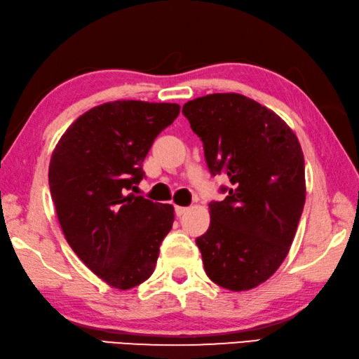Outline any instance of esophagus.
<instances>
[{"instance_id": "obj_1", "label": "esophagus", "mask_w": 359, "mask_h": 359, "mask_svg": "<svg viewBox=\"0 0 359 359\" xmlns=\"http://www.w3.org/2000/svg\"><path fill=\"white\" fill-rule=\"evenodd\" d=\"M188 210L187 207H182V205H175V215H177V217H182V215H184L185 212Z\"/></svg>"}]
</instances>
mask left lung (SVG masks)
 Returning <instances> with one entry per match:
<instances>
[{"mask_svg":"<svg viewBox=\"0 0 359 359\" xmlns=\"http://www.w3.org/2000/svg\"><path fill=\"white\" fill-rule=\"evenodd\" d=\"M182 113L227 196L210 202V226L196 238L207 276L245 292L273 276L295 237L306 199L304 157L297 135L275 111L236 93L187 102Z\"/></svg>","mask_w":359,"mask_h":359,"instance_id":"left-lung-1","label":"left lung"}]
</instances>
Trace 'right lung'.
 I'll list each match as a JSON object with an SVG mask.
<instances>
[{
  "mask_svg": "<svg viewBox=\"0 0 359 359\" xmlns=\"http://www.w3.org/2000/svg\"><path fill=\"white\" fill-rule=\"evenodd\" d=\"M179 113L177 103L107 102L72 122L51 154L50 191L64 237L113 289L128 290L151 278L172 227L171 204L131 190L144 175L154 140Z\"/></svg>",
  "mask_w": 359,
  "mask_h": 359,
  "instance_id": "1",
  "label": "right lung"
}]
</instances>
